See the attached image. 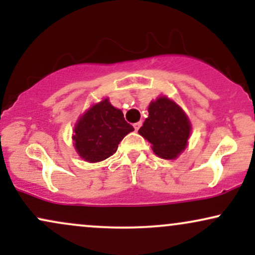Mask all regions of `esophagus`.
I'll use <instances>...</instances> for the list:
<instances>
[{
	"label": "esophagus",
	"instance_id": "34e87169",
	"mask_svg": "<svg viewBox=\"0 0 255 255\" xmlns=\"http://www.w3.org/2000/svg\"><path fill=\"white\" fill-rule=\"evenodd\" d=\"M141 122H136V124H134L133 125V127H134V129H135V130H137V129H139V128L140 127H141Z\"/></svg>",
	"mask_w": 255,
	"mask_h": 255
}]
</instances>
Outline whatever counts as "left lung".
Listing matches in <instances>:
<instances>
[{"mask_svg":"<svg viewBox=\"0 0 255 255\" xmlns=\"http://www.w3.org/2000/svg\"><path fill=\"white\" fill-rule=\"evenodd\" d=\"M191 128L184 111L164 96L148 105V118L139 134L151 142L152 150L158 157L175 159L188 144Z\"/></svg>","mask_w":255,"mask_h":255,"instance_id":"8db88e82","label":"left lung"}]
</instances>
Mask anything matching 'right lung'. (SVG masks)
Wrapping results in <instances>:
<instances>
[{
  "instance_id": "right-lung-1",
  "label": "right lung",
  "mask_w": 255,
  "mask_h": 255,
  "mask_svg": "<svg viewBox=\"0 0 255 255\" xmlns=\"http://www.w3.org/2000/svg\"><path fill=\"white\" fill-rule=\"evenodd\" d=\"M133 130L124 113L105 98L79 118L73 135L74 147L86 162H101L113 156L120 141Z\"/></svg>"
}]
</instances>
